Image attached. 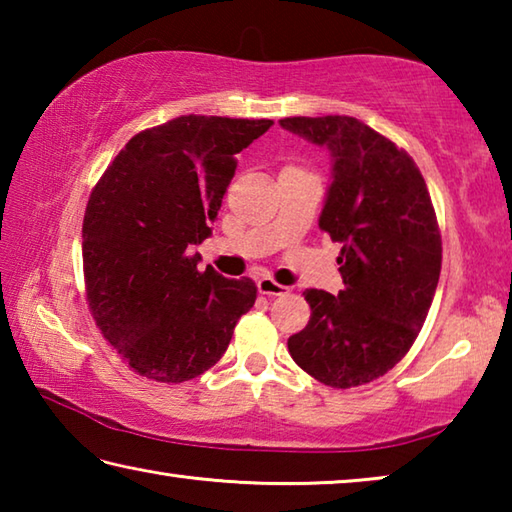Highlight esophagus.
Wrapping results in <instances>:
<instances>
[{
	"mask_svg": "<svg viewBox=\"0 0 512 512\" xmlns=\"http://www.w3.org/2000/svg\"><path fill=\"white\" fill-rule=\"evenodd\" d=\"M257 291L262 293V296H282V293H287L289 289L284 287V284H277L273 277H259Z\"/></svg>",
	"mask_w": 512,
	"mask_h": 512,
	"instance_id": "obj_1",
	"label": "esophagus"
}]
</instances>
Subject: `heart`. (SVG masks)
<instances>
[{
    "label": "heart",
    "instance_id": "b5f03b06",
    "mask_svg": "<svg viewBox=\"0 0 512 512\" xmlns=\"http://www.w3.org/2000/svg\"><path fill=\"white\" fill-rule=\"evenodd\" d=\"M284 169H300V167H284Z\"/></svg>",
    "mask_w": 512,
    "mask_h": 512
}]
</instances>
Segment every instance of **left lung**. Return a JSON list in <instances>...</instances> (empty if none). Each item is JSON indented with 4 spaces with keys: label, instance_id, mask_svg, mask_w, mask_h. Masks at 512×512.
I'll list each match as a JSON object with an SVG mask.
<instances>
[{
    "label": "left lung",
    "instance_id": "8db88e82",
    "mask_svg": "<svg viewBox=\"0 0 512 512\" xmlns=\"http://www.w3.org/2000/svg\"><path fill=\"white\" fill-rule=\"evenodd\" d=\"M280 126L332 151L318 225L343 246L345 284L339 296L302 293L311 316L289 336V352L325 386H363L404 359L427 320L443 264L436 210L411 155L363 121L284 117Z\"/></svg>",
    "mask_w": 512,
    "mask_h": 512
}]
</instances>
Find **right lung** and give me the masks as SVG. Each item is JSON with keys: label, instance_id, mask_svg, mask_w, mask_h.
<instances>
[{"label": "right lung", "instance_id": "obj_1", "mask_svg": "<svg viewBox=\"0 0 512 512\" xmlns=\"http://www.w3.org/2000/svg\"><path fill=\"white\" fill-rule=\"evenodd\" d=\"M271 119L183 115L128 140L83 216L90 314L128 368L180 384L212 368L255 305L250 277L228 280L192 246L210 237L239 151Z\"/></svg>", "mask_w": 512, "mask_h": 512}]
</instances>
